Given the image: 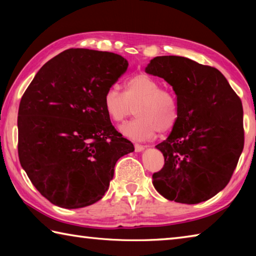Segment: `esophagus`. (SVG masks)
Here are the masks:
<instances>
[{
	"instance_id": "1",
	"label": "esophagus",
	"mask_w": 256,
	"mask_h": 256,
	"mask_svg": "<svg viewBox=\"0 0 256 256\" xmlns=\"http://www.w3.org/2000/svg\"><path fill=\"white\" fill-rule=\"evenodd\" d=\"M144 148H146L144 146H141V144H134V150H136V152H140V151H142Z\"/></svg>"
}]
</instances>
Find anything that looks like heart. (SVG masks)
Returning a JSON list of instances; mask_svg holds the SVG:
<instances>
[{
  "mask_svg": "<svg viewBox=\"0 0 256 256\" xmlns=\"http://www.w3.org/2000/svg\"><path fill=\"white\" fill-rule=\"evenodd\" d=\"M102 107L112 122L128 118L136 107V118L123 124L120 131L132 140H146L156 132L166 133L178 120L175 94L162 88L160 81L146 73H138L124 82V92L110 86L102 97Z\"/></svg>",
  "mask_w": 256,
  "mask_h": 256,
  "instance_id": "1",
  "label": "heart"
}]
</instances>
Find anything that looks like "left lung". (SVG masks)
<instances>
[{
  "mask_svg": "<svg viewBox=\"0 0 256 256\" xmlns=\"http://www.w3.org/2000/svg\"><path fill=\"white\" fill-rule=\"evenodd\" d=\"M170 84L178 120L156 148L164 158L154 186L167 200L206 201L226 188L244 148L240 98L222 73L182 56H157L146 68Z\"/></svg>",
  "mask_w": 256,
  "mask_h": 256,
  "instance_id": "obj_1",
  "label": "left lung"
}]
</instances>
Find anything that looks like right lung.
<instances>
[{"label":"right lung","mask_w":256,"mask_h":256,"mask_svg":"<svg viewBox=\"0 0 256 256\" xmlns=\"http://www.w3.org/2000/svg\"><path fill=\"white\" fill-rule=\"evenodd\" d=\"M128 66L110 52L66 50L42 66L21 98L20 164L53 204L78 209L100 200L116 162L134 150L102 107Z\"/></svg>","instance_id":"1"}]
</instances>
